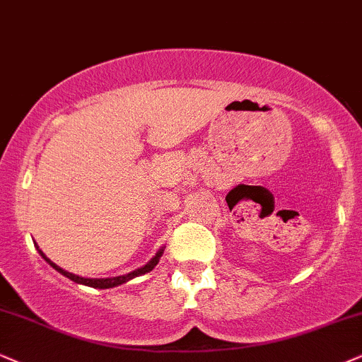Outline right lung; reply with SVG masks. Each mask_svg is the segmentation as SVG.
<instances>
[{
    "instance_id": "obj_1",
    "label": "right lung",
    "mask_w": 362,
    "mask_h": 362,
    "mask_svg": "<svg viewBox=\"0 0 362 362\" xmlns=\"http://www.w3.org/2000/svg\"><path fill=\"white\" fill-rule=\"evenodd\" d=\"M37 250H38V252H40V255H42V257L45 258V260H47L48 263H50V265H52L53 269H55L57 272H60L62 275L69 276V279H70V280H74V282H77V284H83V285H88V287H93V288H110V287H115V285L126 284L127 280L134 279V276H137V275H142V274H147V272H151V270L154 269L156 265H158L159 258H160V255H163V250H160V252H158V255H156V257L153 258V260H151L149 263H147V265L142 267V269H137V270H134V272H131V274H127V275L114 276V279H83V276H77V275L70 274V272H65L64 269H60V267H57L55 263L50 262V260H48L47 257L43 255V252H42V250H40L38 247H37Z\"/></svg>"
}]
</instances>
